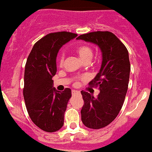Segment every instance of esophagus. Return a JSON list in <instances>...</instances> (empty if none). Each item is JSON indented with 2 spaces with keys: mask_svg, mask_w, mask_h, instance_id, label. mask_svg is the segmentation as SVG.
<instances>
[{
  "mask_svg": "<svg viewBox=\"0 0 152 152\" xmlns=\"http://www.w3.org/2000/svg\"><path fill=\"white\" fill-rule=\"evenodd\" d=\"M72 95H81V94H80V91H74V90L72 91Z\"/></svg>",
  "mask_w": 152,
  "mask_h": 152,
  "instance_id": "1",
  "label": "esophagus"
}]
</instances>
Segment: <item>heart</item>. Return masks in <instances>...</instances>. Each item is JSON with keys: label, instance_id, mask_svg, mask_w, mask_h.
<instances>
[{"label": "heart", "instance_id": "heart-1", "mask_svg": "<svg viewBox=\"0 0 152 152\" xmlns=\"http://www.w3.org/2000/svg\"><path fill=\"white\" fill-rule=\"evenodd\" d=\"M76 52L77 53V55H79V57L80 58V59L82 60L83 62H86V61H90L93 57V50L91 49V48H90L89 46L86 45V44H81V45H79L76 48ZM64 58H65V55H64V53L61 52L58 56V64L60 65H62L64 63ZM83 76L82 77H79L78 79H83Z\"/></svg>", "mask_w": 152, "mask_h": 152}]
</instances>
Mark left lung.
Listing matches in <instances>:
<instances>
[{"mask_svg":"<svg viewBox=\"0 0 152 152\" xmlns=\"http://www.w3.org/2000/svg\"><path fill=\"white\" fill-rule=\"evenodd\" d=\"M76 39L96 44L102 50L100 71L89 83L91 87L99 88V94L94 97L88 92L81 91L84 101L81 109L83 123L91 129H101L110 124L123 107L130 72L129 53L111 32H91Z\"/></svg>","mask_w":152,"mask_h":152,"instance_id":"obj_1","label":"left lung"}]
</instances>
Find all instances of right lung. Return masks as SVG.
Masks as SVG:
<instances>
[{
  "label": "right lung",
  "instance_id": "1",
  "mask_svg": "<svg viewBox=\"0 0 152 152\" xmlns=\"http://www.w3.org/2000/svg\"><path fill=\"white\" fill-rule=\"evenodd\" d=\"M77 34L69 32L49 33L38 40L27 58L24 73L26 107L33 123L44 131H58L64 124V114L71 90L61 92L53 87L59 49Z\"/></svg>",
  "mask_w": 152,
  "mask_h": 152
}]
</instances>
